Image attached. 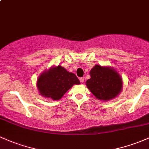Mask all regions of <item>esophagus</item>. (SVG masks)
<instances>
[{
	"label": "esophagus",
	"instance_id": "esophagus-1",
	"mask_svg": "<svg viewBox=\"0 0 149 149\" xmlns=\"http://www.w3.org/2000/svg\"><path fill=\"white\" fill-rule=\"evenodd\" d=\"M79 80H80L81 83H83V82H84V78H83V77H81V78H79Z\"/></svg>",
	"mask_w": 149,
	"mask_h": 149
}]
</instances>
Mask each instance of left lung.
Segmentation results:
<instances>
[{
  "label": "left lung",
  "instance_id": "obj_1",
  "mask_svg": "<svg viewBox=\"0 0 149 149\" xmlns=\"http://www.w3.org/2000/svg\"><path fill=\"white\" fill-rule=\"evenodd\" d=\"M90 79L86 85L97 100L107 102L116 98L123 89L122 78L109 66L96 65L89 72Z\"/></svg>",
  "mask_w": 149,
  "mask_h": 149
}]
</instances>
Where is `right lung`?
Here are the masks:
<instances>
[{"instance_id":"obj_1","label":"right lung","mask_w":149,"mask_h":149,"mask_svg":"<svg viewBox=\"0 0 149 149\" xmlns=\"http://www.w3.org/2000/svg\"><path fill=\"white\" fill-rule=\"evenodd\" d=\"M79 84L80 81L74 73L59 65L41 73L37 79L36 86L43 97L59 100L74 84Z\"/></svg>"}]
</instances>
